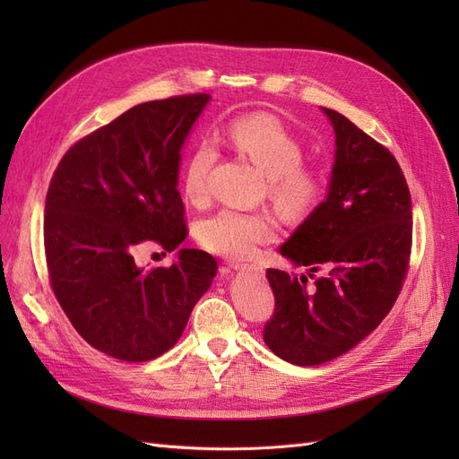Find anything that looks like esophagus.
Returning a JSON list of instances; mask_svg holds the SVG:
<instances>
[{"mask_svg":"<svg viewBox=\"0 0 459 459\" xmlns=\"http://www.w3.org/2000/svg\"><path fill=\"white\" fill-rule=\"evenodd\" d=\"M233 270H239V272H251V273H260L262 272V268H258V266H248V264H235V266H231Z\"/></svg>","mask_w":459,"mask_h":459,"instance_id":"esophagus-1","label":"esophagus"}]
</instances>
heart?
<instances>
[{
  "mask_svg": "<svg viewBox=\"0 0 459 459\" xmlns=\"http://www.w3.org/2000/svg\"><path fill=\"white\" fill-rule=\"evenodd\" d=\"M228 143L268 176V195L287 220L308 218L325 199V176L314 164L302 162L304 147L285 124L272 115H247L230 122ZM218 149L211 142L193 145L182 164V189L187 201L201 204L211 195V172ZM277 226L264 212L221 208L199 226L201 245L218 256L241 260L258 245L275 238Z\"/></svg>",
  "mask_w": 459,
  "mask_h": 459,
  "instance_id": "1",
  "label": "heart"
}]
</instances>
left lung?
<instances>
[{"label": "left lung", "mask_w": 459, "mask_h": 459, "mask_svg": "<svg viewBox=\"0 0 459 459\" xmlns=\"http://www.w3.org/2000/svg\"><path fill=\"white\" fill-rule=\"evenodd\" d=\"M322 110L337 145L327 199L280 248L310 272H266L275 310L264 342L295 366L325 364L364 341L394 307L411 253V197L393 152Z\"/></svg>", "instance_id": "left-lung-1"}]
</instances>
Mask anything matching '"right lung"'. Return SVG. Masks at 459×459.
<instances>
[{
	"mask_svg": "<svg viewBox=\"0 0 459 459\" xmlns=\"http://www.w3.org/2000/svg\"><path fill=\"white\" fill-rule=\"evenodd\" d=\"M208 100L189 93L135 105L76 142L51 178V289L80 337L124 362L170 351L218 270L197 248H182L169 268L143 270L134 260L143 241L172 253L187 238L179 151Z\"/></svg>",
	"mask_w": 459,
	"mask_h": 459,
	"instance_id": "obj_1",
	"label": "right lung"
}]
</instances>
